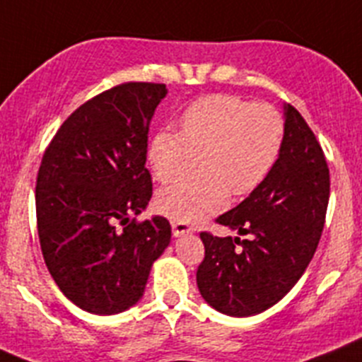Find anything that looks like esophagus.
I'll use <instances>...</instances> for the list:
<instances>
[{
	"label": "esophagus",
	"mask_w": 362,
	"mask_h": 362,
	"mask_svg": "<svg viewBox=\"0 0 362 362\" xmlns=\"http://www.w3.org/2000/svg\"><path fill=\"white\" fill-rule=\"evenodd\" d=\"M172 233H174L175 238H181L185 235H192V227L183 222H174L172 223Z\"/></svg>",
	"instance_id": "34e87169"
}]
</instances>
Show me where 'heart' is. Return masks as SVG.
Instances as JSON below:
<instances>
[{"label":"heart","mask_w":362,"mask_h":362,"mask_svg":"<svg viewBox=\"0 0 362 362\" xmlns=\"http://www.w3.org/2000/svg\"><path fill=\"white\" fill-rule=\"evenodd\" d=\"M181 133L160 129L147 149L158 181L181 177L202 153V175L175 181L158 194L156 206L168 218L195 223L226 208L229 192L247 195L268 177L281 156L284 120L268 105L236 95L197 99L181 113Z\"/></svg>","instance_id":"obj_1"}]
</instances>
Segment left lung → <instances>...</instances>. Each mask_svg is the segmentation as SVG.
Listing matches in <instances>:
<instances>
[{
    "mask_svg": "<svg viewBox=\"0 0 362 362\" xmlns=\"http://www.w3.org/2000/svg\"><path fill=\"white\" fill-rule=\"evenodd\" d=\"M284 142L274 170L216 218L238 235L201 233L197 286L206 304L235 318L259 315L298 282L318 247L329 204L325 156L304 117L284 103ZM240 235H247L242 240Z\"/></svg>",
    "mask_w": 362,
    "mask_h": 362,
    "instance_id": "8db88e82",
    "label": "left lung"
}]
</instances>
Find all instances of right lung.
Returning <instances> with one entry per match:
<instances>
[{
  "label": "right lung",
  "mask_w": 362,
  "mask_h": 362,
  "mask_svg": "<svg viewBox=\"0 0 362 362\" xmlns=\"http://www.w3.org/2000/svg\"><path fill=\"white\" fill-rule=\"evenodd\" d=\"M165 85L124 83L81 105L46 149L35 190L40 249L62 293L92 315H117L146 291L170 223L140 215L153 195L147 133Z\"/></svg>",
  "instance_id": "right-lung-1"
}]
</instances>
